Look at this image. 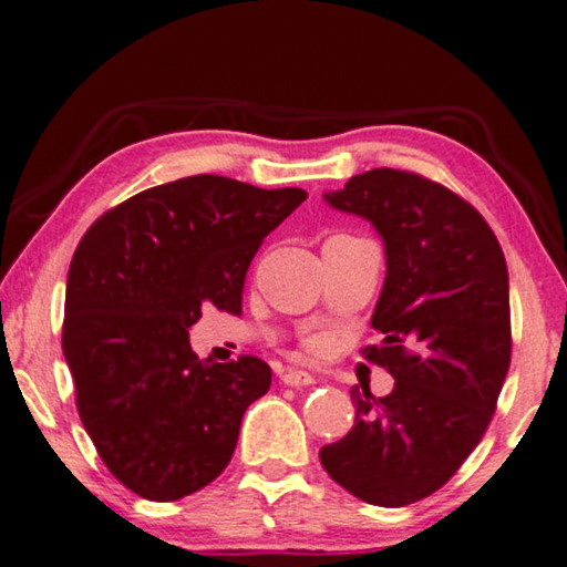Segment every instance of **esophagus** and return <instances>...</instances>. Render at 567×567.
Here are the masks:
<instances>
[{"instance_id":"34e87169","label":"esophagus","mask_w":567,"mask_h":567,"mask_svg":"<svg viewBox=\"0 0 567 567\" xmlns=\"http://www.w3.org/2000/svg\"><path fill=\"white\" fill-rule=\"evenodd\" d=\"M281 382L286 386H307V384H315V377L309 374V371H301V369H286L281 374Z\"/></svg>"}]
</instances>
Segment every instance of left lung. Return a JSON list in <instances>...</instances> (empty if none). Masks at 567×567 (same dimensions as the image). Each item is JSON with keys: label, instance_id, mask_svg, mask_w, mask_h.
Segmentation results:
<instances>
[{"label": "left lung", "instance_id": "8db88e82", "mask_svg": "<svg viewBox=\"0 0 567 567\" xmlns=\"http://www.w3.org/2000/svg\"><path fill=\"white\" fill-rule=\"evenodd\" d=\"M322 198L384 243L371 315L382 346L363 353L390 371L394 390L377 400L353 386V429L322 446L320 462L355 498L400 508L436 493L495 413L511 363L506 258L467 200L421 175L369 169Z\"/></svg>", "mask_w": 567, "mask_h": 567}]
</instances>
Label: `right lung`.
Listing matches in <instances>:
<instances>
[{"instance_id": "right-lung-1", "label": "right lung", "mask_w": 567, "mask_h": 567, "mask_svg": "<svg viewBox=\"0 0 567 567\" xmlns=\"http://www.w3.org/2000/svg\"><path fill=\"white\" fill-rule=\"evenodd\" d=\"M305 198L181 177L111 208L76 247L61 338L76 410L100 460L142 498H185L235 454L270 367L255 355L200 361L188 330L206 305L243 312L255 252Z\"/></svg>"}]
</instances>
